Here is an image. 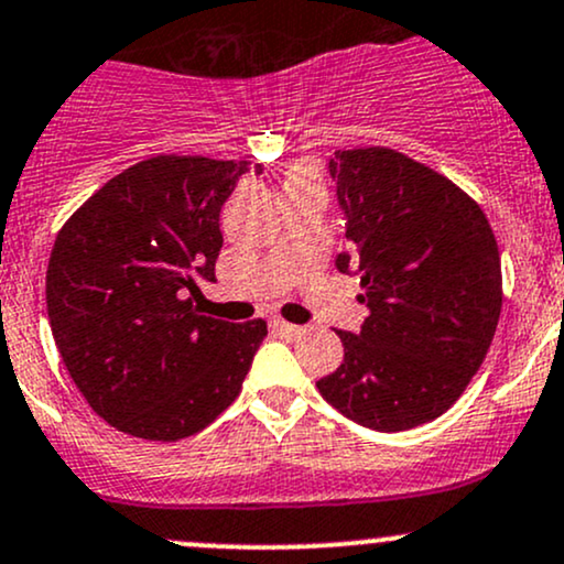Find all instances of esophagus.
I'll return each mask as SVG.
<instances>
[{
	"instance_id": "obj_1",
	"label": "esophagus",
	"mask_w": 564,
	"mask_h": 564,
	"mask_svg": "<svg viewBox=\"0 0 564 564\" xmlns=\"http://www.w3.org/2000/svg\"><path fill=\"white\" fill-rule=\"evenodd\" d=\"M272 329L281 334L283 339H296V337H302V332H305L302 326L286 324V321H272Z\"/></svg>"
}]
</instances>
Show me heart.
Segmentation results:
<instances>
[{
  "label": "heart",
  "instance_id": "b5f03b06",
  "mask_svg": "<svg viewBox=\"0 0 564 564\" xmlns=\"http://www.w3.org/2000/svg\"><path fill=\"white\" fill-rule=\"evenodd\" d=\"M307 187H321L318 173H315L313 163H294L286 173V184H283V192H286V189H307Z\"/></svg>",
  "mask_w": 564,
  "mask_h": 564
}]
</instances>
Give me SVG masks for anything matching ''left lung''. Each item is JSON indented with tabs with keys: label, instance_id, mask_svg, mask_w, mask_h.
Instances as JSON below:
<instances>
[{
	"label": "left lung",
	"instance_id": "1",
	"mask_svg": "<svg viewBox=\"0 0 564 564\" xmlns=\"http://www.w3.org/2000/svg\"><path fill=\"white\" fill-rule=\"evenodd\" d=\"M348 251L334 264L361 278V332H337L345 358L321 395L375 431H406L460 399L490 350L503 305L490 221L442 173L369 147L329 160Z\"/></svg>",
	"mask_w": 564,
	"mask_h": 564
}]
</instances>
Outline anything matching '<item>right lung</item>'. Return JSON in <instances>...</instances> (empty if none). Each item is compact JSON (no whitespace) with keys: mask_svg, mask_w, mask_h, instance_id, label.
<instances>
[{"mask_svg":"<svg viewBox=\"0 0 564 564\" xmlns=\"http://www.w3.org/2000/svg\"><path fill=\"white\" fill-rule=\"evenodd\" d=\"M251 163L160 154L109 178L64 225L47 264V315L74 386L117 431L178 442L238 399L268 334L200 315L219 212ZM262 173V165H253Z\"/></svg>","mask_w":564,"mask_h":564,"instance_id":"right-lung-1","label":"right lung"}]
</instances>
